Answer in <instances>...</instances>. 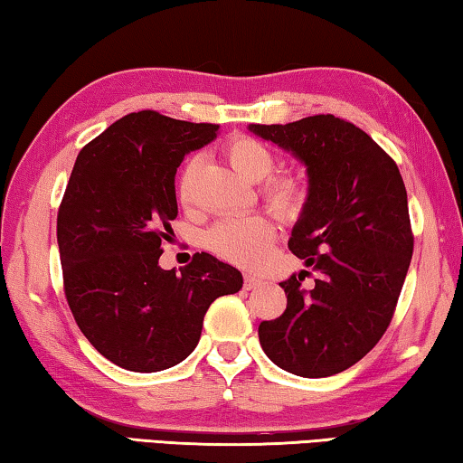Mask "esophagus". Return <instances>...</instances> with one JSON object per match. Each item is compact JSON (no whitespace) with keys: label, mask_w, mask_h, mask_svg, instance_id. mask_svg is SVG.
Instances as JSON below:
<instances>
[{"label":"esophagus","mask_w":463,"mask_h":463,"mask_svg":"<svg viewBox=\"0 0 463 463\" xmlns=\"http://www.w3.org/2000/svg\"><path fill=\"white\" fill-rule=\"evenodd\" d=\"M243 280H245V288H247V290H255V288H260V286L263 284L261 278L253 276V274H245Z\"/></svg>","instance_id":"obj_1"}]
</instances>
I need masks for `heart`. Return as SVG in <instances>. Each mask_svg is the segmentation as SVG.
<instances>
[{
    "label": "heart",
    "instance_id": "heart-1",
    "mask_svg": "<svg viewBox=\"0 0 463 463\" xmlns=\"http://www.w3.org/2000/svg\"><path fill=\"white\" fill-rule=\"evenodd\" d=\"M224 156L234 171L249 181H260V195L268 208L282 220H295L303 214L309 200V185L298 171H278L276 154L258 137L232 136L224 144ZM197 166V158H189L183 166L177 181V195L181 203L189 202L192 179ZM274 222L266 214H247L237 218H224L216 222L205 234V245L218 258L243 268H253L263 260V255L274 241Z\"/></svg>",
    "mask_w": 463,
    "mask_h": 463
}]
</instances>
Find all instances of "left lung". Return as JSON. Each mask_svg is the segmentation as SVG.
Here are the masks:
<instances>
[{
  "label": "left lung",
  "mask_w": 463,
  "mask_h": 463,
  "mask_svg": "<svg viewBox=\"0 0 463 463\" xmlns=\"http://www.w3.org/2000/svg\"><path fill=\"white\" fill-rule=\"evenodd\" d=\"M249 129L295 154L309 173V200L288 241L309 269L280 282L286 309L260 324L261 348L292 375H335L392 324L414 251L406 185L390 154L340 117ZM309 275L314 282L305 285Z\"/></svg>",
  "instance_id": "8db88e82"
}]
</instances>
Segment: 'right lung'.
I'll list each match as a JSON object with an SVG mask.
<instances>
[{"instance_id":"right-lung-1","label":"right lung","mask_w":463,"mask_h":463,"mask_svg":"<svg viewBox=\"0 0 463 463\" xmlns=\"http://www.w3.org/2000/svg\"><path fill=\"white\" fill-rule=\"evenodd\" d=\"M218 128L129 113L73 165L57 212L63 292L86 340L121 369L156 373L185 361L208 307L243 286L237 268L210 253H195L179 274L158 266L177 218V168Z\"/></svg>"}]
</instances>
